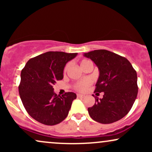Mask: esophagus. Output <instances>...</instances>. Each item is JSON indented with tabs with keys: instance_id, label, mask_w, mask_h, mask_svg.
Here are the masks:
<instances>
[{
	"instance_id": "34e87169",
	"label": "esophagus",
	"mask_w": 152,
	"mask_h": 152,
	"mask_svg": "<svg viewBox=\"0 0 152 152\" xmlns=\"http://www.w3.org/2000/svg\"><path fill=\"white\" fill-rule=\"evenodd\" d=\"M76 96H77V98H78V99H81V98H83V97H84V96L82 95V94H76Z\"/></svg>"
}]
</instances>
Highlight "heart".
I'll use <instances>...</instances> for the list:
<instances>
[{"label": "heart", "mask_w": 152, "mask_h": 152, "mask_svg": "<svg viewBox=\"0 0 152 152\" xmlns=\"http://www.w3.org/2000/svg\"><path fill=\"white\" fill-rule=\"evenodd\" d=\"M91 62L90 61L87 60V59H83V60H81V61H80V66H81L82 69H83L85 66L88 65V64H91ZM68 68H69V64L66 65L65 68H64V71H67ZM91 83V79H90V78H84V79L81 80V81L75 82L74 83V88L75 90L78 91H84Z\"/></svg>", "instance_id": "b5f03b06"}]
</instances>
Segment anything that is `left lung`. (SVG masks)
<instances>
[{"label":"left lung","instance_id":"left-lung-1","mask_svg":"<svg viewBox=\"0 0 152 152\" xmlns=\"http://www.w3.org/2000/svg\"><path fill=\"white\" fill-rule=\"evenodd\" d=\"M84 56L99 68V77L94 93L104 92L102 99L93 95L96 102L88 108V114L101 124L118 121L129 112L137 99V71L125 57L107 50H94L84 53Z\"/></svg>","mask_w":152,"mask_h":152}]
</instances>
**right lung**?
Here are the masks:
<instances>
[{
  "label": "right lung",
  "instance_id": "right-lung-1",
  "mask_svg": "<svg viewBox=\"0 0 152 152\" xmlns=\"http://www.w3.org/2000/svg\"><path fill=\"white\" fill-rule=\"evenodd\" d=\"M77 53L48 51L31 58L20 74L19 94L26 111L35 120L48 126L66 118L76 94L66 92L61 96L53 86L64 78L66 63Z\"/></svg>",
  "mask_w": 152,
  "mask_h": 152
}]
</instances>
